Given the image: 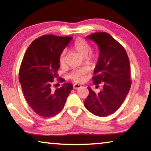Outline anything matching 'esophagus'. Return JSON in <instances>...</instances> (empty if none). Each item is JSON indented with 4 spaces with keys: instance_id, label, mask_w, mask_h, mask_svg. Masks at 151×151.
Returning a JSON list of instances; mask_svg holds the SVG:
<instances>
[{
    "instance_id": "obj_1",
    "label": "esophagus",
    "mask_w": 151,
    "mask_h": 151,
    "mask_svg": "<svg viewBox=\"0 0 151 151\" xmlns=\"http://www.w3.org/2000/svg\"><path fill=\"white\" fill-rule=\"evenodd\" d=\"M81 86L80 84H74L73 85V88L74 89H79V88H81Z\"/></svg>"
}]
</instances>
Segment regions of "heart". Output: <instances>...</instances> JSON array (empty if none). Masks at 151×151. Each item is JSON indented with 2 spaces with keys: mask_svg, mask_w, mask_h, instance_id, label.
Listing matches in <instances>:
<instances>
[{
  "mask_svg": "<svg viewBox=\"0 0 151 151\" xmlns=\"http://www.w3.org/2000/svg\"><path fill=\"white\" fill-rule=\"evenodd\" d=\"M72 49L74 52L79 54V55L83 58H86V62L91 65H94L96 63L98 60V55L94 52H90L91 45L87 41L84 39H77L74 41L72 47ZM90 54H89L88 53ZM60 65L62 67H64L66 64V58L65 52L61 53L59 59ZM89 72V68L86 67H82V68L77 69L72 71L69 75V78L73 80L74 82L79 83L82 82L84 80L85 75Z\"/></svg>",
  "mask_w": 151,
  "mask_h": 151,
  "instance_id": "1",
  "label": "heart"
}]
</instances>
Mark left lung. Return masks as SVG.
<instances>
[{
    "mask_svg": "<svg viewBox=\"0 0 151 151\" xmlns=\"http://www.w3.org/2000/svg\"><path fill=\"white\" fill-rule=\"evenodd\" d=\"M86 38L99 46V57L92 79L96 87L103 84V89L96 93L88 87L84 106L97 116H108L119 109L131 88L129 59L124 47L107 32H95Z\"/></svg>",
    "mask_w": 151,
    "mask_h": 151,
    "instance_id": "obj_1",
    "label": "left lung"
}]
</instances>
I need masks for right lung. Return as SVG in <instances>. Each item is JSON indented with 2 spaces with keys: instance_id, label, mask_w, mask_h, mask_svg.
Returning <instances> with one entry per match:
<instances>
[{
  "instance_id": "obj_1",
  "label": "right lung",
  "mask_w": 151,
  "mask_h": 151,
  "mask_svg": "<svg viewBox=\"0 0 151 151\" xmlns=\"http://www.w3.org/2000/svg\"><path fill=\"white\" fill-rule=\"evenodd\" d=\"M72 39L54 35H42L31 43L24 55L19 81L27 104L42 117H52L60 113L73 89L72 84L65 83L52 89V82L59 76L60 56ZM59 81L64 82L62 79Z\"/></svg>"
}]
</instances>
